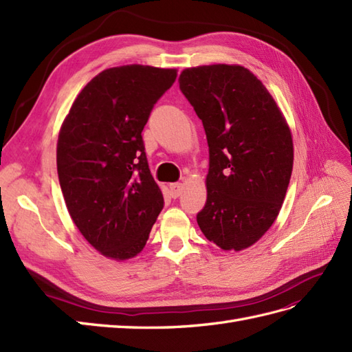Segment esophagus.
I'll list each match as a JSON object with an SVG mask.
<instances>
[{
	"instance_id": "1",
	"label": "esophagus",
	"mask_w": 352,
	"mask_h": 352,
	"mask_svg": "<svg viewBox=\"0 0 352 352\" xmlns=\"http://www.w3.org/2000/svg\"><path fill=\"white\" fill-rule=\"evenodd\" d=\"M183 190H184V186L182 183L169 184V193H170V196H173V197H178L179 195L183 193Z\"/></svg>"
}]
</instances>
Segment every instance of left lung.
Masks as SVG:
<instances>
[{"label":"left lung","mask_w":352,"mask_h":352,"mask_svg":"<svg viewBox=\"0 0 352 352\" xmlns=\"http://www.w3.org/2000/svg\"><path fill=\"white\" fill-rule=\"evenodd\" d=\"M178 83L210 147L206 202L197 224L221 250H245L265 235L283 206L294 157L290 126L245 67L186 68Z\"/></svg>","instance_id":"obj_1"}]
</instances>
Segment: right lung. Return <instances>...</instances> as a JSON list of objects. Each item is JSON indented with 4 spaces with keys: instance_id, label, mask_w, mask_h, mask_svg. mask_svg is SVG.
<instances>
[{
    "instance_id": "right-lung-1",
    "label": "right lung",
    "mask_w": 352,
    "mask_h": 352,
    "mask_svg": "<svg viewBox=\"0 0 352 352\" xmlns=\"http://www.w3.org/2000/svg\"><path fill=\"white\" fill-rule=\"evenodd\" d=\"M175 68L104 69L82 89L60 126L56 164L67 210L104 257L123 262L146 247L164 208L141 132Z\"/></svg>"
}]
</instances>
